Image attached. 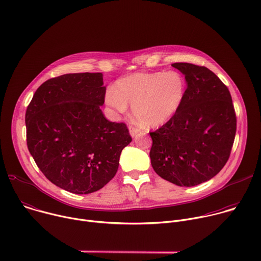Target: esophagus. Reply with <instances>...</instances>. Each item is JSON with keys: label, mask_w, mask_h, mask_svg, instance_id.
Here are the masks:
<instances>
[{"label": "esophagus", "mask_w": 261, "mask_h": 261, "mask_svg": "<svg viewBox=\"0 0 261 261\" xmlns=\"http://www.w3.org/2000/svg\"><path fill=\"white\" fill-rule=\"evenodd\" d=\"M140 131H141V129L138 128V127H136L135 125H130V126H129V132H130V135H131L132 137H134V136H135L136 134H138Z\"/></svg>", "instance_id": "1"}]
</instances>
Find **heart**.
<instances>
[{"label": "heart", "instance_id": "obj_1", "mask_svg": "<svg viewBox=\"0 0 261 261\" xmlns=\"http://www.w3.org/2000/svg\"><path fill=\"white\" fill-rule=\"evenodd\" d=\"M185 92L186 82L178 72H138L120 79L116 91L107 92L106 102L120 113L129 104L140 124L158 127L179 109Z\"/></svg>", "mask_w": 261, "mask_h": 261}]
</instances>
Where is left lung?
<instances>
[{"label":"left lung","instance_id":"obj_1","mask_svg":"<svg viewBox=\"0 0 261 261\" xmlns=\"http://www.w3.org/2000/svg\"><path fill=\"white\" fill-rule=\"evenodd\" d=\"M187 89L179 109L154 132L150 157L158 175L180 187L214 177L233 145L237 117L227 87L204 66L174 63Z\"/></svg>","mask_w":261,"mask_h":261}]
</instances>
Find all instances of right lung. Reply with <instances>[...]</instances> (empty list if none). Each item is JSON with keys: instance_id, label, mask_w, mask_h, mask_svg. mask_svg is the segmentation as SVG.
Masks as SVG:
<instances>
[{"instance_id": "right-lung-1", "label": "right lung", "mask_w": 261, "mask_h": 261, "mask_svg": "<svg viewBox=\"0 0 261 261\" xmlns=\"http://www.w3.org/2000/svg\"><path fill=\"white\" fill-rule=\"evenodd\" d=\"M105 92L102 73L64 74L43 83L27 108L32 157L47 179L71 193L103 188L132 140L126 124L104 117Z\"/></svg>"}]
</instances>
